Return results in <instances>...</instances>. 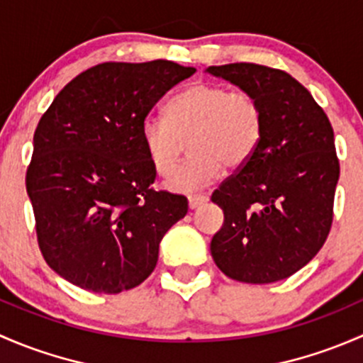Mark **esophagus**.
<instances>
[{
  "label": "esophagus",
  "instance_id": "obj_1",
  "mask_svg": "<svg viewBox=\"0 0 363 363\" xmlns=\"http://www.w3.org/2000/svg\"><path fill=\"white\" fill-rule=\"evenodd\" d=\"M208 201V196L206 194H192V196H189V206L190 209H196L199 208L201 204H204Z\"/></svg>",
  "mask_w": 363,
  "mask_h": 363
}]
</instances>
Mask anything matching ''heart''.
Listing matches in <instances>:
<instances>
[{"label":"heart","instance_id":"1","mask_svg":"<svg viewBox=\"0 0 363 363\" xmlns=\"http://www.w3.org/2000/svg\"><path fill=\"white\" fill-rule=\"evenodd\" d=\"M264 127L262 104L255 96L196 82L167 103L166 115L145 118L141 140L160 177L173 173L189 141L192 155L167 185L177 192H190L218 180L223 167L246 166L262 143Z\"/></svg>","mask_w":363,"mask_h":363}]
</instances>
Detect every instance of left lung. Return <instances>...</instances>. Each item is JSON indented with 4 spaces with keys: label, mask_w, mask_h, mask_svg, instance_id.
<instances>
[{
    "label": "left lung",
    "mask_w": 363,
    "mask_h": 363,
    "mask_svg": "<svg viewBox=\"0 0 363 363\" xmlns=\"http://www.w3.org/2000/svg\"><path fill=\"white\" fill-rule=\"evenodd\" d=\"M206 71L255 96L265 121L252 160L211 196L223 209L209 246L213 260L236 281H279L304 267L330 233L339 180L334 129L308 89L285 71L253 62Z\"/></svg>",
    "instance_id": "1"
}]
</instances>
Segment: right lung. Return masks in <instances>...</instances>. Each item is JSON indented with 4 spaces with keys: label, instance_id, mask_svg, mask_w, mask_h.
Segmentation results:
<instances>
[{
    "label": "right lung",
    "instance_id": "1",
    "mask_svg": "<svg viewBox=\"0 0 363 363\" xmlns=\"http://www.w3.org/2000/svg\"><path fill=\"white\" fill-rule=\"evenodd\" d=\"M196 68L157 59L92 66L55 96L33 138L26 189L45 262L73 285L121 294L155 269L159 242L189 211L152 189L141 125Z\"/></svg>",
    "mask_w": 363,
    "mask_h": 363
}]
</instances>
